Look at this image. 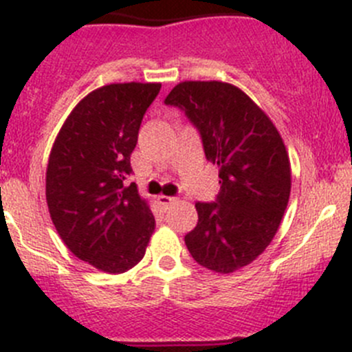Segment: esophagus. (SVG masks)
Segmentation results:
<instances>
[{"instance_id":"obj_1","label":"esophagus","mask_w":352,"mask_h":352,"mask_svg":"<svg viewBox=\"0 0 352 352\" xmlns=\"http://www.w3.org/2000/svg\"><path fill=\"white\" fill-rule=\"evenodd\" d=\"M158 202L163 206V208H168L170 204L175 202V197H170V196H158Z\"/></svg>"}]
</instances>
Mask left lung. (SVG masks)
<instances>
[{
  "label": "left lung",
  "mask_w": 352,
  "mask_h": 352,
  "mask_svg": "<svg viewBox=\"0 0 352 352\" xmlns=\"http://www.w3.org/2000/svg\"><path fill=\"white\" fill-rule=\"evenodd\" d=\"M165 104L186 112L219 168V194L196 204L186 245L202 267L230 274L265 250L285 214L291 166L283 138L248 95L223 81H184Z\"/></svg>",
  "instance_id": "obj_1"
}]
</instances>
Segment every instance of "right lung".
I'll list each match as a JSON object with an SVG mask.
<instances>
[{
	"mask_svg": "<svg viewBox=\"0 0 352 352\" xmlns=\"http://www.w3.org/2000/svg\"><path fill=\"white\" fill-rule=\"evenodd\" d=\"M160 88L133 81L94 90L69 113L49 156L45 199L59 236L109 274L134 267L153 235V212L126 180L141 120Z\"/></svg>",
	"mask_w": 352,
	"mask_h": 352,
	"instance_id": "obj_1",
	"label": "right lung"
}]
</instances>
